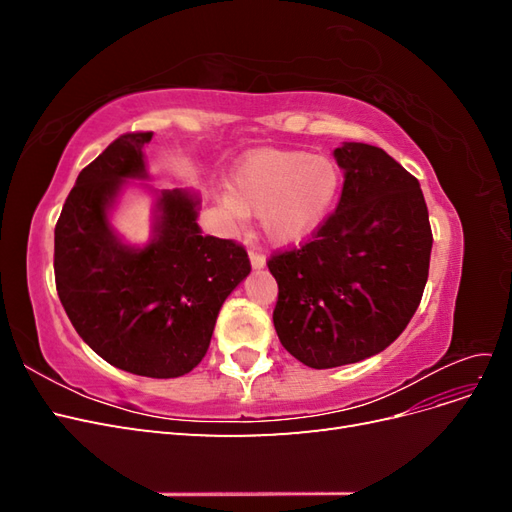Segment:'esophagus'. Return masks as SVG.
Returning a JSON list of instances; mask_svg holds the SVG:
<instances>
[{
	"label": "esophagus",
	"instance_id": "34e87169",
	"mask_svg": "<svg viewBox=\"0 0 512 512\" xmlns=\"http://www.w3.org/2000/svg\"><path fill=\"white\" fill-rule=\"evenodd\" d=\"M250 262H252L254 269H262L267 265V256L258 252V250H250Z\"/></svg>",
	"mask_w": 512,
	"mask_h": 512
}]
</instances>
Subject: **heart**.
Instances as JSON below:
<instances>
[{"mask_svg": "<svg viewBox=\"0 0 512 512\" xmlns=\"http://www.w3.org/2000/svg\"><path fill=\"white\" fill-rule=\"evenodd\" d=\"M342 170L327 156L299 149H260L232 173L228 207L260 213L265 235L294 243L314 232L335 205Z\"/></svg>", "mask_w": 512, "mask_h": 512, "instance_id": "1", "label": "heart"}]
</instances>
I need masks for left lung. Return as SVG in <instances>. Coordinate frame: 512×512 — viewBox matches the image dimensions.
Instances as JSON below:
<instances>
[{"mask_svg": "<svg viewBox=\"0 0 512 512\" xmlns=\"http://www.w3.org/2000/svg\"><path fill=\"white\" fill-rule=\"evenodd\" d=\"M337 209L303 245L275 252L273 324L303 365L329 369L382 352L408 327L429 275L431 226L416 177L380 147L344 143Z\"/></svg>", "mask_w": 512, "mask_h": 512, "instance_id": "obj_1", "label": "left lung"}]
</instances>
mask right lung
<instances>
[{
	"label": "right lung",
	"instance_id": "right-lung-1",
	"mask_svg": "<svg viewBox=\"0 0 512 512\" xmlns=\"http://www.w3.org/2000/svg\"><path fill=\"white\" fill-rule=\"evenodd\" d=\"M153 132H128L87 164L55 226V286L85 344L147 378H179L209 350L228 294L252 271L245 247L203 235L198 198L164 190L156 239L123 245L106 211L126 179H143Z\"/></svg>",
	"mask_w": 512,
	"mask_h": 512
}]
</instances>
